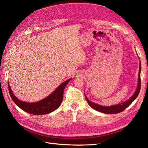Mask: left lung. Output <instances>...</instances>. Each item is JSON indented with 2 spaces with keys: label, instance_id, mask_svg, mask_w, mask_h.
Returning <instances> with one entry per match:
<instances>
[{
  "label": "left lung",
  "instance_id": "1",
  "mask_svg": "<svg viewBox=\"0 0 148 148\" xmlns=\"http://www.w3.org/2000/svg\"><path fill=\"white\" fill-rule=\"evenodd\" d=\"M141 69V62L140 60V70H139V73H138V80L137 87L135 92H134V94L132 95V96L130 98H129L128 100L122 102V103H120V104H118L112 105L110 106H104L91 101L90 100H89L88 99V97L84 95L85 98H86V100L89 106L93 109H95L97 111L101 112L102 113L107 114H118L119 112H122L136 99V98L138 97L139 93H140V88H141V79H140Z\"/></svg>",
  "mask_w": 148,
  "mask_h": 148
}]
</instances>
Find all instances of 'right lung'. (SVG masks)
<instances>
[{"label":"right lung","mask_w":148,"mask_h":148,"mask_svg":"<svg viewBox=\"0 0 148 148\" xmlns=\"http://www.w3.org/2000/svg\"><path fill=\"white\" fill-rule=\"evenodd\" d=\"M71 79V78H69L60 84L50 95L44 99L34 102H27L18 99L12 92L9 83H8V91L13 101L21 109L31 114L45 115L52 112L59 108L63 100L65 88Z\"/></svg>","instance_id":"add662e5"}]
</instances>
